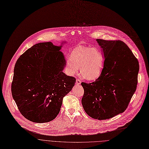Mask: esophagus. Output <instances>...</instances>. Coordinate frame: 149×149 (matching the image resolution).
Segmentation results:
<instances>
[{"mask_svg": "<svg viewBox=\"0 0 149 149\" xmlns=\"http://www.w3.org/2000/svg\"><path fill=\"white\" fill-rule=\"evenodd\" d=\"M81 83V81L80 79H76V85H80Z\"/></svg>", "mask_w": 149, "mask_h": 149, "instance_id": "1", "label": "esophagus"}]
</instances>
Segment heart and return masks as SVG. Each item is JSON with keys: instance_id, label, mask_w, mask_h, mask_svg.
I'll list each match as a JSON object with an SVG mask.
<instances>
[{"instance_id": "obj_1", "label": "heart", "mask_w": 149, "mask_h": 149, "mask_svg": "<svg viewBox=\"0 0 149 149\" xmlns=\"http://www.w3.org/2000/svg\"><path fill=\"white\" fill-rule=\"evenodd\" d=\"M105 57L100 49L94 47L78 46L73 49L71 58L67 60L68 73L74 75L80 71L87 80H94L100 77L104 67Z\"/></svg>"}]
</instances>
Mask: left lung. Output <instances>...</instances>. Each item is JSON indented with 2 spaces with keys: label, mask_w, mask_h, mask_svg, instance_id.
Here are the masks:
<instances>
[{
  "label": "left lung",
  "mask_w": 149,
  "mask_h": 149,
  "mask_svg": "<svg viewBox=\"0 0 149 149\" xmlns=\"http://www.w3.org/2000/svg\"><path fill=\"white\" fill-rule=\"evenodd\" d=\"M105 57L99 78L90 84L82 82V105L90 117L112 118L123 113L134 93L139 65L128 46L121 41L96 39Z\"/></svg>",
  "instance_id": "left-lung-1"
}]
</instances>
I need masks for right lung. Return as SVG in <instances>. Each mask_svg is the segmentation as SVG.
I'll return each instance as SVG.
<instances>
[{
    "label": "right lung",
    "instance_id": "right-lung-1",
    "mask_svg": "<svg viewBox=\"0 0 149 149\" xmlns=\"http://www.w3.org/2000/svg\"><path fill=\"white\" fill-rule=\"evenodd\" d=\"M60 45L52 42L34 45L17 60L15 68L12 94L22 115L29 120L45 123L60 112L63 97L76 79L63 72L67 64Z\"/></svg>",
    "mask_w": 149,
    "mask_h": 149
}]
</instances>
